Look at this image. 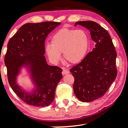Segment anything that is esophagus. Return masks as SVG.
Returning <instances> with one entry per match:
<instances>
[{
  "label": "esophagus",
  "instance_id": "obj_1",
  "mask_svg": "<svg viewBox=\"0 0 128 128\" xmlns=\"http://www.w3.org/2000/svg\"><path fill=\"white\" fill-rule=\"evenodd\" d=\"M69 73V71L67 69H66L65 68H63L62 70V74H63V75H65V74H68Z\"/></svg>",
  "mask_w": 128,
  "mask_h": 128
}]
</instances>
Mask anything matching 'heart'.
<instances>
[{
    "mask_svg": "<svg viewBox=\"0 0 128 128\" xmlns=\"http://www.w3.org/2000/svg\"><path fill=\"white\" fill-rule=\"evenodd\" d=\"M88 46V36L84 30L62 28L53 35L51 44L46 45L45 50L52 62H58L63 53L66 62L73 64L84 59Z\"/></svg>",
    "mask_w": 128,
    "mask_h": 128,
    "instance_id": "1",
    "label": "heart"
}]
</instances>
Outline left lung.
<instances>
[{"mask_svg":"<svg viewBox=\"0 0 128 128\" xmlns=\"http://www.w3.org/2000/svg\"><path fill=\"white\" fill-rule=\"evenodd\" d=\"M90 30L95 48L82 61L70 68L74 78L73 90L79 100L90 102L104 96L116 79L117 52L108 31L92 21L78 22Z\"/></svg>","mask_w":128,"mask_h":128,"instance_id":"1","label":"left lung"}]
</instances>
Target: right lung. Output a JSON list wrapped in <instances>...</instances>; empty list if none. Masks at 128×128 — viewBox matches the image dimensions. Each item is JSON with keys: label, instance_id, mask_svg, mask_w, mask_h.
<instances>
[{"label": "right lung", "instance_id": "add662e5", "mask_svg": "<svg viewBox=\"0 0 128 128\" xmlns=\"http://www.w3.org/2000/svg\"><path fill=\"white\" fill-rule=\"evenodd\" d=\"M61 23L44 22L26 23L10 40L5 56V64L10 86L26 104L35 106H49L54 101L57 85L62 78V70L47 64L44 42L48 34ZM28 65L36 89L25 92L16 84V76L21 66Z\"/></svg>", "mask_w": 128, "mask_h": 128}]
</instances>
